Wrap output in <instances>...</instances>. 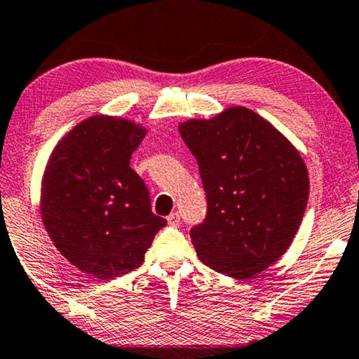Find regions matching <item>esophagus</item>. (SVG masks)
<instances>
[{"label": "esophagus", "mask_w": 359, "mask_h": 359, "mask_svg": "<svg viewBox=\"0 0 359 359\" xmlns=\"http://www.w3.org/2000/svg\"><path fill=\"white\" fill-rule=\"evenodd\" d=\"M168 223H169V226H174V228H177V226L180 224V215L179 213H170L168 216Z\"/></svg>", "instance_id": "1"}]
</instances>
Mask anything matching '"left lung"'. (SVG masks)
<instances>
[{"mask_svg": "<svg viewBox=\"0 0 359 359\" xmlns=\"http://www.w3.org/2000/svg\"><path fill=\"white\" fill-rule=\"evenodd\" d=\"M179 131L198 163L208 213L190 231L196 255L231 278H254L287 250L309 198L296 146L254 110L232 105Z\"/></svg>", "mask_w": 359, "mask_h": 359, "instance_id": "1", "label": "left lung"}]
</instances>
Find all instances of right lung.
<instances>
[{"label": "right lung", "mask_w": 359, "mask_h": 359, "mask_svg": "<svg viewBox=\"0 0 359 359\" xmlns=\"http://www.w3.org/2000/svg\"><path fill=\"white\" fill-rule=\"evenodd\" d=\"M146 133L133 120L90 115L58 141L45 165V231L69 264L94 278L138 269L168 223L151 211L149 191L130 168Z\"/></svg>", "instance_id": "add662e5"}]
</instances>
